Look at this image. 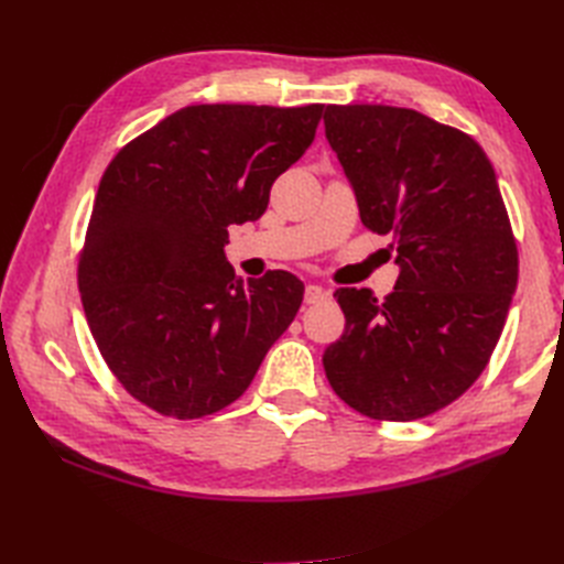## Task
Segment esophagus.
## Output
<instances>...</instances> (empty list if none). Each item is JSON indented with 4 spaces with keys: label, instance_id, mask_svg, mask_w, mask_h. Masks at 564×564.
<instances>
[{
    "label": "esophagus",
    "instance_id": "esophagus-1",
    "mask_svg": "<svg viewBox=\"0 0 564 564\" xmlns=\"http://www.w3.org/2000/svg\"><path fill=\"white\" fill-rule=\"evenodd\" d=\"M303 299H305V303L315 305V303H319V301L327 299V292H324V289H322L319 284H308V286H305V294H303Z\"/></svg>",
    "mask_w": 564,
    "mask_h": 564
}]
</instances>
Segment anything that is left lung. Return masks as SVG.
Returning a JSON list of instances; mask_svg holds the SVG:
<instances>
[{
	"label": "left lung",
	"instance_id": "obj_1",
	"mask_svg": "<svg viewBox=\"0 0 564 564\" xmlns=\"http://www.w3.org/2000/svg\"><path fill=\"white\" fill-rule=\"evenodd\" d=\"M324 131L362 224L392 237L386 301L340 286L346 332L324 350L336 395L369 419L414 421L475 383L518 286L497 172L468 133L392 106H327Z\"/></svg>",
	"mask_w": 564,
	"mask_h": 564
}]
</instances>
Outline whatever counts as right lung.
Here are the masks:
<instances>
[{
    "label": "right lung",
    "mask_w": 564,
    "mask_h": 564,
    "mask_svg": "<svg viewBox=\"0 0 564 564\" xmlns=\"http://www.w3.org/2000/svg\"><path fill=\"white\" fill-rule=\"evenodd\" d=\"M324 106H191L124 145L100 178L79 292L104 360L135 400L176 419L235 402L294 322L303 282H242L228 226L315 141Z\"/></svg>",
    "instance_id": "obj_1"
}]
</instances>
